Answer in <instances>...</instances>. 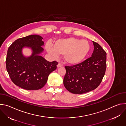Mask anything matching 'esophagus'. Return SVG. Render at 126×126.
I'll use <instances>...</instances> for the list:
<instances>
[{
  "mask_svg": "<svg viewBox=\"0 0 126 126\" xmlns=\"http://www.w3.org/2000/svg\"><path fill=\"white\" fill-rule=\"evenodd\" d=\"M63 66V64H62V63H59L58 64V65H57V67H62Z\"/></svg>",
  "mask_w": 126,
  "mask_h": 126,
  "instance_id": "1",
  "label": "esophagus"
}]
</instances>
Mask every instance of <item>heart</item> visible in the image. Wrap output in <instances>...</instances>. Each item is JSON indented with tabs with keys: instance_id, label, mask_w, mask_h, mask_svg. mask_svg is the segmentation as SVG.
<instances>
[{
	"instance_id": "1",
	"label": "heart",
	"mask_w": 126,
	"mask_h": 126,
	"mask_svg": "<svg viewBox=\"0 0 126 126\" xmlns=\"http://www.w3.org/2000/svg\"><path fill=\"white\" fill-rule=\"evenodd\" d=\"M46 49L53 57L63 54L65 61L70 64L75 65L84 59L90 50V45L88 40L75 37L62 38L55 40L53 46L47 43Z\"/></svg>"
}]
</instances>
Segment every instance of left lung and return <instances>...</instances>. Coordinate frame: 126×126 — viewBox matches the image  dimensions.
<instances>
[{"label": "left lung", "instance_id": "left-lung-1", "mask_svg": "<svg viewBox=\"0 0 126 126\" xmlns=\"http://www.w3.org/2000/svg\"><path fill=\"white\" fill-rule=\"evenodd\" d=\"M94 46L92 57L73 66H65L63 85L74 94H82L95 89L105 75L107 53L101 46L93 41Z\"/></svg>", "mask_w": 126, "mask_h": 126}]
</instances>
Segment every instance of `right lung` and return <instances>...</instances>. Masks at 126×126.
I'll use <instances>...</instances> for the list:
<instances>
[{"instance_id":"right-lung-1","label":"right lung","mask_w":126,"mask_h":126,"mask_svg":"<svg viewBox=\"0 0 126 126\" xmlns=\"http://www.w3.org/2000/svg\"><path fill=\"white\" fill-rule=\"evenodd\" d=\"M43 38L31 35L18 38L9 47L6 60L8 74L16 85L26 90H37L46 84L49 75L57 68L58 62L47 61L40 55L44 51ZM24 48H31L32 55L25 57Z\"/></svg>"}]
</instances>
